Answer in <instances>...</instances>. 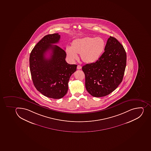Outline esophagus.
Wrapping results in <instances>:
<instances>
[{"mask_svg":"<svg viewBox=\"0 0 151 151\" xmlns=\"http://www.w3.org/2000/svg\"><path fill=\"white\" fill-rule=\"evenodd\" d=\"M81 66L80 65H78V66H77V69H81Z\"/></svg>","mask_w":151,"mask_h":151,"instance_id":"esophagus-1","label":"esophagus"}]
</instances>
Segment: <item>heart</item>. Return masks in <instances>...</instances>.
<instances>
[{
  "mask_svg": "<svg viewBox=\"0 0 151 151\" xmlns=\"http://www.w3.org/2000/svg\"><path fill=\"white\" fill-rule=\"evenodd\" d=\"M104 47L105 42L102 38L85 37L73 41L71 47L66 48V52L71 60L78 59L77 54H80L84 62L92 63L100 58Z\"/></svg>",
  "mask_w": 151,
  "mask_h": 151,
  "instance_id": "1",
  "label": "heart"
}]
</instances>
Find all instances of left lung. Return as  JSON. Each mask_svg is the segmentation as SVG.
Returning <instances> with one entry per match:
<instances>
[{"instance_id":"1","label":"left lung","mask_w":151,"mask_h":151,"mask_svg":"<svg viewBox=\"0 0 151 151\" xmlns=\"http://www.w3.org/2000/svg\"><path fill=\"white\" fill-rule=\"evenodd\" d=\"M126 63L123 46L116 38L110 37L100 58L82 68L88 92L95 97H104L113 92L122 81Z\"/></svg>"}]
</instances>
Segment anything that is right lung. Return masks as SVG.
<instances>
[{
  "label": "right lung",
  "instance_id": "add662e5",
  "mask_svg": "<svg viewBox=\"0 0 151 151\" xmlns=\"http://www.w3.org/2000/svg\"><path fill=\"white\" fill-rule=\"evenodd\" d=\"M60 35H45L32 50L29 58L30 70L33 84L41 94L50 98L59 99L65 95L69 80L77 67L66 62L65 51L58 46ZM50 52L49 58L46 57Z\"/></svg>",
  "mask_w": 151,
  "mask_h": 151
}]
</instances>
